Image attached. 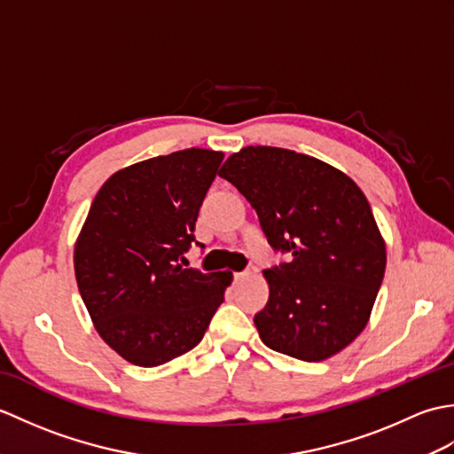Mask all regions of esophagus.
Returning <instances> with one entry per match:
<instances>
[{
	"mask_svg": "<svg viewBox=\"0 0 454 454\" xmlns=\"http://www.w3.org/2000/svg\"><path fill=\"white\" fill-rule=\"evenodd\" d=\"M252 273L249 271H239V273H234V281L238 283V281H242V278H246V277H249Z\"/></svg>",
	"mask_w": 454,
	"mask_h": 454,
	"instance_id": "1",
	"label": "esophagus"
}]
</instances>
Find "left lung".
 I'll return each mask as SVG.
<instances>
[{
	"mask_svg": "<svg viewBox=\"0 0 454 454\" xmlns=\"http://www.w3.org/2000/svg\"><path fill=\"white\" fill-rule=\"evenodd\" d=\"M220 177L259 216L288 263L265 269L269 301L254 322L269 349L316 363L359 335L387 269V246L369 200L330 163L273 146L232 153Z\"/></svg>",
	"mask_w": 454,
	"mask_h": 454,
	"instance_id": "8db88e82",
	"label": "left lung"
}]
</instances>
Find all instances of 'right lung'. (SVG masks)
Instances as JSON below:
<instances>
[{"instance_id": "add662e5", "label": "right lung", "mask_w": 454, "mask_h": 454, "mask_svg": "<svg viewBox=\"0 0 454 454\" xmlns=\"http://www.w3.org/2000/svg\"><path fill=\"white\" fill-rule=\"evenodd\" d=\"M224 153L189 148L103 183L74 247L83 304L122 359L158 366L199 345L232 273L183 269ZM199 244V242H197Z\"/></svg>"}]
</instances>
